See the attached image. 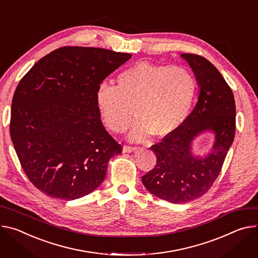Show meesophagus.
Here are the masks:
<instances>
[{"mask_svg":"<svg viewBox=\"0 0 258 258\" xmlns=\"http://www.w3.org/2000/svg\"><path fill=\"white\" fill-rule=\"evenodd\" d=\"M136 150H137V148L136 147H132V146H123V148H122L123 153H131V152H134Z\"/></svg>","mask_w":258,"mask_h":258,"instance_id":"obj_1","label":"esophagus"}]
</instances>
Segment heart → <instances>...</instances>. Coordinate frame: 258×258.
I'll return each instance as SVG.
<instances>
[{
    "label": "heart",
    "instance_id": "1",
    "mask_svg": "<svg viewBox=\"0 0 258 258\" xmlns=\"http://www.w3.org/2000/svg\"><path fill=\"white\" fill-rule=\"evenodd\" d=\"M196 90L189 70L139 61L118 75L116 86H98L96 105L105 126L117 134L128 127L134 108L137 120L128 138L142 142L151 134L165 138L175 133L189 115Z\"/></svg>",
    "mask_w": 258,
    "mask_h": 258
}]
</instances>
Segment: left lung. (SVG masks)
Here are the masks:
<instances>
[{
	"instance_id": "1",
	"label": "left lung",
	"mask_w": 258,
	"mask_h": 258,
	"mask_svg": "<svg viewBox=\"0 0 258 258\" xmlns=\"http://www.w3.org/2000/svg\"><path fill=\"white\" fill-rule=\"evenodd\" d=\"M191 68L200 93L198 103L183 124L152 145L154 169L142 177L146 189L173 204L194 201L205 195L218 177L236 131L233 93L214 64L201 55H180ZM204 132L215 134L214 146L201 157L193 153V141Z\"/></svg>"
}]
</instances>
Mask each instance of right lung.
<instances>
[{
    "label": "right lung",
    "mask_w": 258,
    "mask_h": 258,
    "mask_svg": "<svg viewBox=\"0 0 258 258\" xmlns=\"http://www.w3.org/2000/svg\"><path fill=\"white\" fill-rule=\"evenodd\" d=\"M131 57L103 48L61 47L38 60L18 83L10 136L23 171L43 194L73 201L105 180L121 145L101 121L96 91Z\"/></svg>",
    "instance_id": "add662e5"
}]
</instances>
